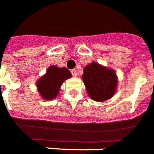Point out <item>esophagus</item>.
<instances>
[{
	"instance_id": "34e87169",
	"label": "esophagus",
	"mask_w": 154,
	"mask_h": 154,
	"mask_svg": "<svg viewBox=\"0 0 154 154\" xmlns=\"http://www.w3.org/2000/svg\"><path fill=\"white\" fill-rule=\"evenodd\" d=\"M71 72H72V75L74 77H77V70H76V69H72V70L71 71Z\"/></svg>"
}]
</instances>
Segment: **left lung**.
<instances>
[{
    "instance_id": "left-lung-1",
    "label": "left lung",
    "mask_w": 154,
    "mask_h": 154,
    "mask_svg": "<svg viewBox=\"0 0 154 154\" xmlns=\"http://www.w3.org/2000/svg\"><path fill=\"white\" fill-rule=\"evenodd\" d=\"M82 81L89 96L99 102L111 99L118 86V77L114 70L95 62L85 67Z\"/></svg>"
}]
</instances>
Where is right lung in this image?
<instances>
[{
  "instance_id": "obj_1",
  "label": "right lung",
  "mask_w": 154,
  "mask_h": 154,
  "mask_svg": "<svg viewBox=\"0 0 154 154\" xmlns=\"http://www.w3.org/2000/svg\"><path fill=\"white\" fill-rule=\"evenodd\" d=\"M71 77V72L66 68L50 66L45 75L36 82L37 91L44 100H53L59 94L62 83Z\"/></svg>"
}]
</instances>
